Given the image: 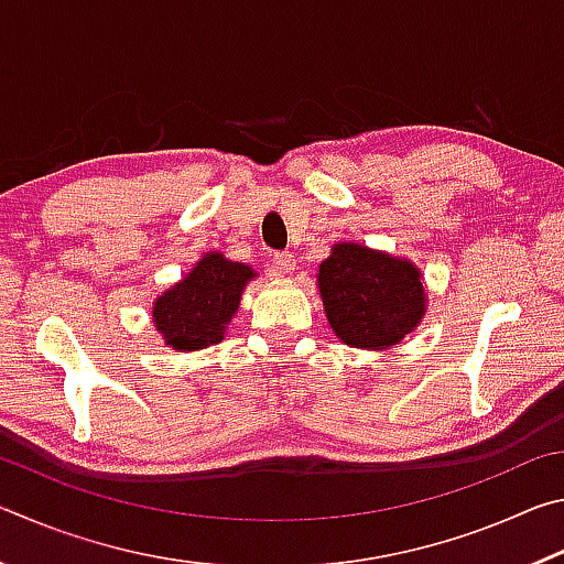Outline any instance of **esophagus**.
Listing matches in <instances>:
<instances>
[{"instance_id": "esophagus-1", "label": "esophagus", "mask_w": 564, "mask_h": 564, "mask_svg": "<svg viewBox=\"0 0 564 564\" xmlns=\"http://www.w3.org/2000/svg\"><path fill=\"white\" fill-rule=\"evenodd\" d=\"M293 269H295V259L289 251H279V253L271 256V271L275 275H285V273H291Z\"/></svg>"}]
</instances>
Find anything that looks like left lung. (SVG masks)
Listing matches in <instances>:
<instances>
[{
	"instance_id": "1",
	"label": "left lung",
	"mask_w": 564,
	"mask_h": 564,
	"mask_svg": "<svg viewBox=\"0 0 564 564\" xmlns=\"http://www.w3.org/2000/svg\"><path fill=\"white\" fill-rule=\"evenodd\" d=\"M318 289L336 336L356 348H390L417 326L425 291L413 263L338 243L321 263Z\"/></svg>"
}]
</instances>
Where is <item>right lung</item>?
I'll return each mask as SVG.
<instances>
[{"label": "right lung", "mask_w": 564, "mask_h": 564, "mask_svg": "<svg viewBox=\"0 0 564 564\" xmlns=\"http://www.w3.org/2000/svg\"><path fill=\"white\" fill-rule=\"evenodd\" d=\"M253 271L243 263L208 253L184 281L154 305V323L176 350H198L224 338L228 321L241 303V291Z\"/></svg>", "instance_id": "add662e5"}]
</instances>
